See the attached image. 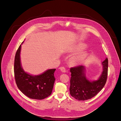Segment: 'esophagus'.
Returning <instances> with one entry per match:
<instances>
[{
	"label": "esophagus",
	"mask_w": 121,
	"mask_h": 121,
	"mask_svg": "<svg viewBox=\"0 0 121 121\" xmlns=\"http://www.w3.org/2000/svg\"><path fill=\"white\" fill-rule=\"evenodd\" d=\"M60 69L63 72H66V68L64 67H61L60 68Z\"/></svg>",
	"instance_id": "obj_1"
}]
</instances>
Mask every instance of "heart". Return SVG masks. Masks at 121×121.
Listing matches in <instances>:
<instances>
[{
    "instance_id": "obj_1",
    "label": "heart",
    "mask_w": 121,
    "mask_h": 121,
    "mask_svg": "<svg viewBox=\"0 0 121 121\" xmlns=\"http://www.w3.org/2000/svg\"><path fill=\"white\" fill-rule=\"evenodd\" d=\"M84 48V47L83 46H79V47H78L77 48H76V49H77V50H82V49H83ZM84 54H82L81 55H80V56H79V57H78L77 58V60H83L84 59Z\"/></svg>"
}]
</instances>
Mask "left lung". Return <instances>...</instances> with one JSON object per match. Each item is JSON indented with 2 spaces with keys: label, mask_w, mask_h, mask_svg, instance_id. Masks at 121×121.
<instances>
[{
  "label": "left lung",
  "mask_w": 121,
  "mask_h": 121,
  "mask_svg": "<svg viewBox=\"0 0 121 121\" xmlns=\"http://www.w3.org/2000/svg\"><path fill=\"white\" fill-rule=\"evenodd\" d=\"M103 71L97 81L91 82L86 77L85 67L78 65L70 68L71 77L69 91L72 97L79 101H85L93 97L104 86L108 75V59L102 62Z\"/></svg>",
  "instance_id": "left-lung-1"
}]
</instances>
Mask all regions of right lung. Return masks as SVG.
<instances>
[{
	"instance_id": "add662e5",
	"label": "right lung",
	"mask_w": 121,
	"mask_h": 121,
	"mask_svg": "<svg viewBox=\"0 0 121 121\" xmlns=\"http://www.w3.org/2000/svg\"><path fill=\"white\" fill-rule=\"evenodd\" d=\"M21 46L20 45L16 52L14 60V75L17 85L28 97L37 100L44 99L52 94L55 81L54 73L56 69H48L37 76L26 73L20 63Z\"/></svg>"
}]
</instances>
